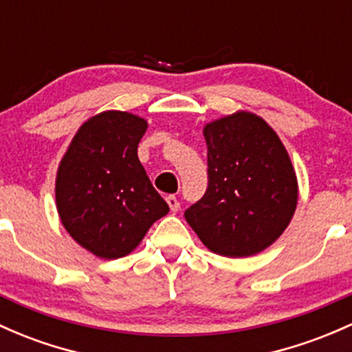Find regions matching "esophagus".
<instances>
[{
    "instance_id": "34e87169",
    "label": "esophagus",
    "mask_w": 352,
    "mask_h": 352,
    "mask_svg": "<svg viewBox=\"0 0 352 352\" xmlns=\"http://www.w3.org/2000/svg\"><path fill=\"white\" fill-rule=\"evenodd\" d=\"M167 204H168L170 210H172V212H177L180 208V202H179V200H177L175 195H168L167 197Z\"/></svg>"
}]
</instances>
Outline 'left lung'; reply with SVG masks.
Returning <instances> with one entry per match:
<instances>
[{
  "mask_svg": "<svg viewBox=\"0 0 352 352\" xmlns=\"http://www.w3.org/2000/svg\"><path fill=\"white\" fill-rule=\"evenodd\" d=\"M207 190L185 220L207 249L249 257L279 239L297 206V179L277 133L249 111L207 123Z\"/></svg>",
  "mask_w": 352,
  "mask_h": 352,
  "instance_id": "obj_1",
  "label": "left lung"
}]
</instances>
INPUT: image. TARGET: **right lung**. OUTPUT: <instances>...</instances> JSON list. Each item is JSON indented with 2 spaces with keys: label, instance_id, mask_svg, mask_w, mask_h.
<instances>
[{
  "label": "right lung",
  "instance_id": "obj_1",
  "mask_svg": "<svg viewBox=\"0 0 352 352\" xmlns=\"http://www.w3.org/2000/svg\"><path fill=\"white\" fill-rule=\"evenodd\" d=\"M146 122L126 111H103L73 137L56 173L61 223L96 257L118 258L140 244L168 206L137 155Z\"/></svg>",
  "mask_w": 352,
  "mask_h": 352
}]
</instances>
